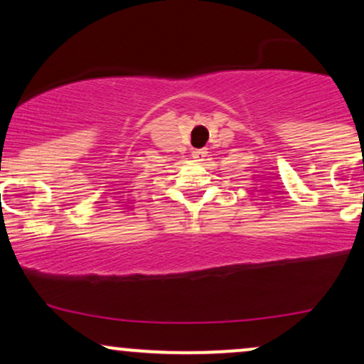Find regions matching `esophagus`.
Returning a JSON list of instances; mask_svg holds the SVG:
<instances>
[{"mask_svg":"<svg viewBox=\"0 0 364 364\" xmlns=\"http://www.w3.org/2000/svg\"><path fill=\"white\" fill-rule=\"evenodd\" d=\"M208 154V148H197V150L192 151V159H196V161H203Z\"/></svg>","mask_w":364,"mask_h":364,"instance_id":"34e87169","label":"esophagus"}]
</instances>
